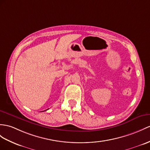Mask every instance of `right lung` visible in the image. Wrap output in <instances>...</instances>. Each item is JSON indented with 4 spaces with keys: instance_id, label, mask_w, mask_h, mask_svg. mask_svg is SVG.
Returning <instances> with one entry per match:
<instances>
[{
    "instance_id": "obj_1",
    "label": "right lung",
    "mask_w": 150,
    "mask_h": 150,
    "mask_svg": "<svg viewBox=\"0 0 150 150\" xmlns=\"http://www.w3.org/2000/svg\"><path fill=\"white\" fill-rule=\"evenodd\" d=\"M47 109H46V110H47ZM46 111V110H45Z\"/></svg>"
}]
</instances>
